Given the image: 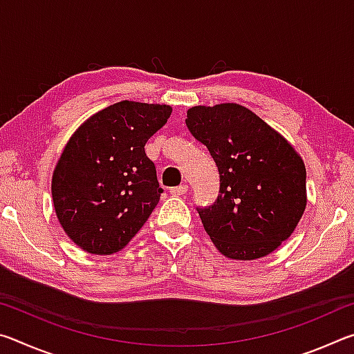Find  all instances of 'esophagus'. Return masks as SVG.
Masks as SVG:
<instances>
[{"label":"esophagus","instance_id":"34e87169","mask_svg":"<svg viewBox=\"0 0 354 354\" xmlns=\"http://www.w3.org/2000/svg\"><path fill=\"white\" fill-rule=\"evenodd\" d=\"M187 190H189V185L187 184H181V185H178V187L170 189V194L173 196H183V195L187 194Z\"/></svg>","mask_w":354,"mask_h":354}]
</instances>
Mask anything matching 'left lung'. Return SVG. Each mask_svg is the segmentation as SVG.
I'll return each instance as SVG.
<instances>
[{
    "mask_svg": "<svg viewBox=\"0 0 354 354\" xmlns=\"http://www.w3.org/2000/svg\"><path fill=\"white\" fill-rule=\"evenodd\" d=\"M185 124L218 169L217 200L198 207L215 248L236 261L273 253L306 209L301 156L277 129L237 103L190 107Z\"/></svg>",
    "mask_w": 354,
    "mask_h": 354,
    "instance_id": "8db88e82",
    "label": "left lung"
}]
</instances>
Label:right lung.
I'll return each mask as SVG.
<instances>
[{
  "mask_svg": "<svg viewBox=\"0 0 354 354\" xmlns=\"http://www.w3.org/2000/svg\"><path fill=\"white\" fill-rule=\"evenodd\" d=\"M171 111L118 101L71 134L53 171L51 194L59 223L81 250L113 254L145 225L162 194L145 145Z\"/></svg>",
  "mask_w": 354,
  "mask_h": 354,
  "instance_id": "1",
  "label": "right lung"
}]
</instances>
